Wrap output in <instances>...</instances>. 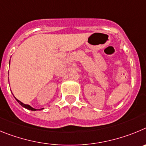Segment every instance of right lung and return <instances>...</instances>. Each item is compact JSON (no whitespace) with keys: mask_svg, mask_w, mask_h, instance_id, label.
Listing matches in <instances>:
<instances>
[{"mask_svg":"<svg viewBox=\"0 0 146 146\" xmlns=\"http://www.w3.org/2000/svg\"><path fill=\"white\" fill-rule=\"evenodd\" d=\"M9 65H10V62H9ZM15 99H16V100H17L18 102H19V104L21 106H22V107L25 108L27 109V110H31V111H40V110H43V109H44V108H41V109H35V108H33L31 107V106H30V105L24 104L23 102H21V101H19V100H17L16 98H15Z\"/></svg>","mask_w":146,"mask_h":146,"instance_id":"1","label":"right lung"}]
</instances>
